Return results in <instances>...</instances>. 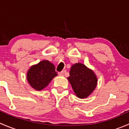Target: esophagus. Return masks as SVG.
I'll use <instances>...</instances> for the list:
<instances>
[{
    "instance_id": "esophagus-1",
    "label": "esophagus",
    "mask_w": 129,
    "mask_h": 129,
    "mask_svg": "<svg viewBox=\"0 0 129 129\" xmlns=\"http://www.w3.org/2000/svg\"><path fill=\"white\" fill-rule=\"evenodd\" d=\"M58 75H60V76H63V71H61V72H58Z\"/></svg>"
}]
</instances>
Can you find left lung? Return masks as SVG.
<instances>
[{
  "label": "left lung",
  "instance_id": "1",
  "mask_svg": "<svg viewBox=\"0 0 129 129\" xmlns=\"http://www.w3.org/2000/svg\"><path fill=\"white\" fill-rule=\"evenodd\" d=\"M69 81L79 98H87L97 86V79L92 70L85 65L77 63L71 67Z\"/></svg>",
  "mask_w": 129,
  "mask_h": 129
}]
</instances>
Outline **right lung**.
<instances>
[{
    "mask_svg": "<svg viewBox=\"0 0 129 129\" xmlns=\"http://www.w3.org/2000/svg\"><path fill=\"white\" fill-rule=\"evenodd\" d=\"M57 75L54 64L48 60H43L30 68L27 72V80L32 88L41 90Z\"/></svg>",
    "mask_w": 129,
    "mask_h": 129,
    "instance_id": "add662e5",
    "label": "right lung"
}]
</instances>
